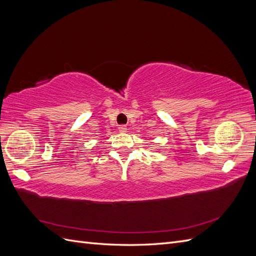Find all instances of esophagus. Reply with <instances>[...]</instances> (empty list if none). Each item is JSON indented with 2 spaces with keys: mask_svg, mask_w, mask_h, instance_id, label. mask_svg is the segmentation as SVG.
<instances>
[{
  "mask_svg": "<svg viewBox=\"0 0 256 256\" xmlns=\"http://www.w3.org/2000/svg\"><path fill=\"white\" fill-rule=\"evenodd\" d=\"M118 130H120V132H127V126L126 125H120Z\"/></svg>",
  "mask_w": 256,
  "mask_h": 256,
  "instance_id": "1",
  "label": "esophagus"
}]
</instances>
